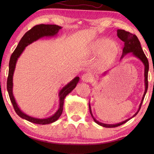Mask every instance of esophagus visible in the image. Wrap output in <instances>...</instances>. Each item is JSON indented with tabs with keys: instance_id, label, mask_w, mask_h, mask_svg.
I'll list each match as a JSON object with an SVG mask.
<instances>
[{
	"instance_id": "1",
	"label": "esophagus",
	"mask_w": 154,
	"mask_h": 154,
	"mask_svg": "<svg viewBox=\"0 0 154 154\" xmlns=\"http://www.w3.org/2000/svg\"><path fill=\"white\" fill-rule=\"evenodd\" d=\"M91 75L89 73H85L82 75L81 77V79L83 81V82H89L91 80Z\"/></svg>"
}]
</instances>
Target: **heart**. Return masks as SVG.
<instances>
[{
    "instance_id": "heart-1",
    "label": "heart",
    "mask_w": 154,
    "mask_h": 154,
    "mask_svg": "<svg viewBox=\"0 0 154 154\" xmlns=\"http://www.w3.org/2000/svg\"><path fill=\"white\" fill-rule=\"evenodd\" d=\"M92 51L94 54H100L98 64L103 67L109 65L114 60L119 53V46L108 39H100L94 43Z\"/></svg>"
}]
</instances>
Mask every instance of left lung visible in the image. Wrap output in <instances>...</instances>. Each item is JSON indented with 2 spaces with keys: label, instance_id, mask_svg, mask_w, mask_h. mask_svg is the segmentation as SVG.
I'll use <instances>...</instances> for the list:
<instances>
[{
  "label": "left lung",
  "instance_id": "8db88e82",
  "mask_svg": "<svg viewBox=\"0 0 154 154\" xmlns=\"http://www.w3.org/2000/svg\"><path fill=\"white\" fill-rule=\"evenodd\" d=\"M117 35L121 40H122L124 42V45L123 51H122V57H121V59L123 58L124 55H125L126 54L132 52L133 54L135 56L138 57L140 60L143 62V63L144 64V66H145V71H144L145 85H146L145 92H144V94H143V96L142 97L141 103H140V104L138 110L137 111V112L132 116V117H134L138 113L140 109H141L142 104L143 103V99H144L147 90H148V70H149V62L148 60V58L146 57L145 54L143 53V50L141 47V44H140V42L138 40V38L135 34H133L132 33H130V32H127V31H125L124 30H120V29H119V30H117ZM89 110H90V113L91 114V116H92L93 120H94V122H95L97 124H99V125L102 126L103 127H105V128H114V127L119 126L120 125H122V124L126 123L127 121H128L130 119H127L125 121H123L122 122H120V123L116 124H103V123L98 122V121L96 120L93 117V114H92V112H91V110L90 104H89Z\"/></svg>",
  "mask_w": 154,
  "mask_h": 154
}]
</instances>
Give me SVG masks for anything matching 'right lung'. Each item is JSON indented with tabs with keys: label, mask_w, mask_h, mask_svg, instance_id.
I'll return each instance as SVG.
<instances>
[{
	"label": "right lung",
	"mask_w": 154,
	"mask_h": 154,
	"mask_svg": "<svg viewBox=\"0 0 154 154\" xmlns=\"http://www.w3.org/2000/svg\"><path fill=\"white\" fill-rule=\"evenodd\" d=\"M61 27L57 25L54 24H38L35 25V26L32 28L30 30H28L26 34L23 35V37L20 41L17 47L16 48L15 50L12 54L11 59H10L9 61V70H8V76L7 78V91L9 94L10 99H11V103L12 104V106L14 107V109L15 112L18 115L26 120L29 122L38 124H50L56 121L61 114L63 112V103L65 97H66L67 94L69 93L71 91L73 90L76 86L78 81H79V77H75V79L71 81L67 85L65 86L62 89L60 93V108H59L58 110L57 111L54 115L48 118V119H35V118L29 116L26 114L22 112V111L20 110L17 104H16L15 99L13 96L12 93V77L13 73H14V71L16 66V63L17 61L18 58L20 55L22 54V52L24 51L26 46L30 44L32 42L38 40L39 38L44 36H52L56 34L58 31L60 30Z\"/></svg>",
	"instance_id": "right-lung-1"
}]
</instances>
